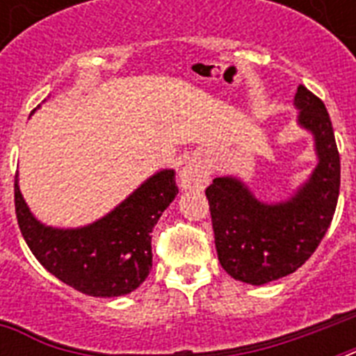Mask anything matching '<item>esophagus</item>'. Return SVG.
Returning <instances> with one entry per match:
<instances>
[{
	"instance_id": "esophagus-1",
	"label": "esophagus",
	"mask_w": 356,
	"mask_h": 356,
	"mask_svg": "<svg viewBox=\"0 0 356 356\" xmlns=\"http://www.w3.org/2000/svg\"><path fill=\"white\" fill-rule=\"evenodd\" d=\"M209 179V172L205 166H201L197 162H186L181 172H179V181L183 188H197L203 186Z\"/></svg>"
}]
</instances>
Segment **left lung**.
<instances>
[{"mask_svg":"<svg viewBox=\"0 0 356 356\" xmlns=\"http://www.w3.org/2000/svg\"><path fill=\"white\" fill-rule=\"evenodd\" d=\"M299 123L314 134L318 166L292 200L266 205L238 179L205 190L220 264L236 281L266 284L301 268L325 236L340 194V153L325 105L299 85Z\"/></svg>","mask_w":356,"mask_h":356,"instance_id":"obj_1","label":"left lung"}]
</instances>
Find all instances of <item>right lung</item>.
<instances>
[{
	"label": "right lung",
	"mask_w": 356,
	"mask_h": 356,
	"mask_svg": "<svg viewBox=\"0 0 356 356\" xmlns=\"http://www.w3.org/2000/svg\"><path fill=\"white\" fill-rule=\"evenodd\" d=\"M177 194L175 172L162 170L99 222L53 229L36 222L14 177L19 231L36 260L68 286L94 298H118L145 281L153 266L149 233Z\"/></svg>",
	"instance_id": "right-lung-1"
}]
</instances>
